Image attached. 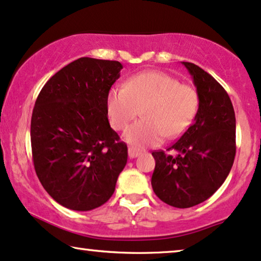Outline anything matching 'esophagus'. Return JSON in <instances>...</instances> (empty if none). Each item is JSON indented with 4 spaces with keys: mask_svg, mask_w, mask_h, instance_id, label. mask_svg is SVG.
Segmentation results:
<instances>
[{
    "mask_svg": "<svg viewBox=\"0 0 261 261\" xmlns=\"http://www.w3.org/2000/svg\"><path fill=\"white\" fill-rule=\"evenodd\" d=\"M139 154H140V151H139L138 148L128 147V157L132 158V160H133V158H137Z\"/></svg>",
    "mask_w": 261,
    "mask_h": 261,
    "instance_id": "34e87169",
    "label": "esophagus"
}]
</instances>
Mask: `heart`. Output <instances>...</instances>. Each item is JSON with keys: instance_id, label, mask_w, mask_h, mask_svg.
<instances>
[{"instance_id": "b5f03b06", "label": "heart", "mask_w": 261, "mask_h": 261, "mask_svg": "<svg viewBox=\"0 0 261 261\" xmlns=\"http://www.w3.org/2000/svg\"><path fill=\"white\" fill-rule=\"evenodd\" d=\"M199 96L194 87L180 84L161 70L132 75L123 86L111 87L107 110L115 130L126 129L140 114L143 120L128 128L124 139L134 146H154L164 137H181L197 116Z\"/></svg>"}]
</instances>
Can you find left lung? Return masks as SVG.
I'll return each instance as SVG.
<instances>
[{
    "label": "left lung",
    "mask_w": 261,
    "mask_h": 261,
    "mask_svg": "<svg viewBox=\"0 0 261 261\" xmlns=\"http://www.w3.org/2000/svg\"><path fill=\"white\" fill-rule=\"evenodd\" d=\"M199 96L194 122L167 151H153L151 185L158 198L178 208L208 199L225 181L236 153V120L229 94L197 64L182 62Z\"/></svg>",
    "instance_id": "left-lung-1"
}]
</instances>
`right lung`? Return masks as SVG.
<instances>
[{"mask_svg":"<svg viewBox=\"0 0 261 261\" xmlns=\"http://www.w3.org/2000/svg\"><path fill=\"white\" fill-rule=\"evenodd\" d=\"M118 61L77 59L46 81L31 118L36 174L54 200L90 211L109 200L127 164L126 143L110 127L107 96Z\"/></svg>","mask_w":261,"mask_h":261,"instance_id":"obj_1","label":"right lung"}]
</instances>
